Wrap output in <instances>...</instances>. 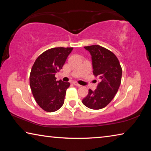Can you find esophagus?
I'll use <instances>...</instances> for the list:
<instances>
[{"label":"esophagus","instance_id":"34e87169","mask_svg":"<svg viewBox=\"0 0 151 151\" xmlns=\"http://www.w3.org/2000/svg\"><path fill=\"white\" fill-rule=\"evenodd\" d=\"M73 84L74 85H75V86H81V85H79V84H78L77 83H76V82H73Z\"/></svg>","mask_w":151,"mask_h":151}]
</instances>
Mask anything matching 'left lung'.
<instances>
[{"label":"left lung","instance_id":"left-lung-1","mask_svg":"<svg viewBox=\"0 0 151 151\" xmlns=\"http://www.w3.org/2000/svg\"><path fill=\"white\" fill-rule=\"evenodd\" d=\"M91 55L93 74L100 78L96 89L88 90L83 99L84 105L94 110L101 109L111 102L121 83L122 68L118 58L111 51L99 45L85 47Z\"/></svg>","mask_w":151,"mask_h":151}]
</instances>
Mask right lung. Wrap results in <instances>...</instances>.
<instances>
[{
    "instance_id": "1",
    "label": "right lung",
    "mask_w": 151,
    "mask_h": 151,
    "mask_svg": "<svg viewBox=\"0 0 151 151\" xmlns=\"http://www.w3.org/2000/svg\"><path fill=\"white\" fill-rule=\"evenodd\" d=\"M73 47H57L45 51L33 65L30 86L37 104L44 111L55 112L63 106L69 83L57 81L55 74L62 69Z\"/></svg>"
}]
</instances>
